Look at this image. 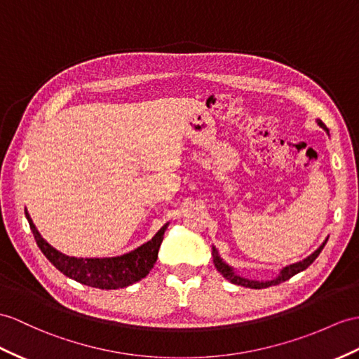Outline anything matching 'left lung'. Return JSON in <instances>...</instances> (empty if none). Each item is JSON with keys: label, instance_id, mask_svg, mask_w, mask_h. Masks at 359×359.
I'll return each mask as SVG.
<instances>
[{"label": "left lung", "instance_id": "left-lung-1", "mask_svg": "<svg viewBox=\"0 0 359 359\" xmlns=\"http://www.w3.org/2000/svg\"><path fill=\"white\" fill-rule=\"evenodd\" d=\"M318 125H320L323 129H326V130H327L326 125L323 123L321 120H318ZM326 242H327V241H325V243H323V245H321L316 252H312V255H311L309 257H306V259H304V260H302V262H297V264H292V265H290V266L283 268V269H282V273H280V276H278L277 278H274V280H269V282H256V280H248V278H243V277H239L238 274H234V271H233L229 265L224 264L222 259H221L219 256H217L216 248H213L215 266H216V268H217V271H219V273L226 278V280H230V282H231V283H234V285H241V286H245V287H251V290H262V287L276 286V285H278V283L290 280L291 277H294L295 274H299L300 271H303V269L308 268V266L312 264V262L318 257V255L321 252V250L325 248Z\"/></svg>", "mask_w": 359, "mask_h": 359}]
</instances>
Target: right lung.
Returning a JSON list of instances; mask_svg holds the SVG:
<instances>
[{"instance_id": "add662e5", "label": "right lung", "mask_w": 359, "mask_h": 359, "mask_svg": "<svg viewBox=\"0 0 359 359\" xmlns=\"http://www.w3.org/2000/svg\"><path fill=\"white\" fill-rule=\"evenodd\" d=\"M25 216H27L34 241H36L43 256L67 277L86 286L99 287V290L126 287L149 274L156 257H158L164 231L168 229V224H165L149 242L143 243L142 247L128 252V255L109 259H77L65 256L48 245L34 226L27 210H25Z\"/></svg>"}]
</instances>
